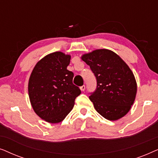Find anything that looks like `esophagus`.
Masks as SVG:
<instances>
[{
  "label": "esophagus",
  "mask_w": 158,
  "mask_h": 158,
  "mask_svg": "<svg viewBox=\"0 0 158 158\" xmlns=\"http://www.w3.org/2000/svg\"><path fill=\"white\" fill-rule=\"evenodd\" d=\"M80 89H81L82 91H84V90H85V85H82L81 88H80Z\"/></svg>",
  "instance_id": "esophagus-1"
}]
</instances>
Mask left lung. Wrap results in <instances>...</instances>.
Wrapping results in <instances>:
<instances>
[{"instance_id": "left-lung-1", "label": "left lung", "mask_w": 158, "mask_h": 158, "mask_svg": "<svg viewBox=\"0 0 158 158\" xmlns=\"http://www.w3.org/2000/svg\"><path fill=\"white\" fill-rule=\"evenodd\" d=\"M81 59L96 77V90L89 96L96 111L110 121L124 116L135 102L137 90L129 67L117 54L106 49L84 54Z\"/></svg>"}]
</instances>
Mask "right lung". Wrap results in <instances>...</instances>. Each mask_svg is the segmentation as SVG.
<instances>
[{"label":"right lung","mask_w":158,"mask_h":158,"mask_svg":"<svg viewBox=\"0 0 158 158\" xmlns=\"http://www.w3.org/2000/svg\"><path fill=\"white\" fill-rule=\"evenodd\" d=\"M70 58L62 52L49 54L36 64L30 75L28 91L31 106L51 124L63 121L81 93L73 85V73L67 69Z\"/></svg>","instance_id":"obj_1"}]
</instances>
